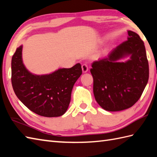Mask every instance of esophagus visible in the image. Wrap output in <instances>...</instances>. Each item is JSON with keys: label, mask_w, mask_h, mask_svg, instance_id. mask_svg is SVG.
<instances>
[{"label": "esophagus", "mask_w": 157, "mask_h": 157, "mask_svg": "<svg viewBox=\"0 0 157 157\" xmlns=\"http://www.w3.org/2000/svg\"><path fill=\"white\" fill-rule=\"evenodd\" d=\"M82 69L83 73H86L88 71V67L86 64H83L82 65Z\"/></svg>", "instance_id": "obj_1"}]
</instances>
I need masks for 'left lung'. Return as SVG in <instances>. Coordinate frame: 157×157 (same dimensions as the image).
Wrapping results in <instances>:
<instances>
[{"label":"left lung","instance_id":"8db88e82","mask_svg":"<svg viewBox=\"0 0 157 157\" xmlns=\"http://www.w3.org/2000/svg\"><path fill=\"white\" fill-rule=\"evenodd\" d=\"M128 33V40L105 57L93 62L90 69L96 101L108 111L131 107L140 98L148 81L149 67L144 42L136 33ZM129 55L128 61L118 62Z\"/></svg>","mask_w":157,"mask_h":157}]
</instances>
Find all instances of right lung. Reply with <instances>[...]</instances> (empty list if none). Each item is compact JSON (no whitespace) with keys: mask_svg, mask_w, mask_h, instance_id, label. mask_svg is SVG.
<instances>
[{"mask_svg":"<svg viewBox=\"0 0 157 157\" xmlns=\"http://www.w3.org/2000/svg\"><path fill=\"white\" fill-rule=\"evenodd\" d=\"M82 73L80 63H77L51 74H32L23 63L22 46L12 57L11 83L16 96L30 111L46 117L61 116L67 111L73 85Z\"/></svg>","mask_w":157,"mask_h":157,"instance_id":"obj_1","label":"right lung"}]
</instances>
